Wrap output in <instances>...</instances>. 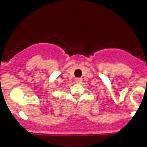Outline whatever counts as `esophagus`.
Masks as SVG:
<instances>
[{
	"mask_svg": "<svg viewBox=\"0 0 147 147\" xmlns=\"http://www.w3.org/2000/svg\"><path fill=\"white\" fill-rule=\"evenodd\" d=\"M82 81V78H76V79H75V82L77 83H81Z\"/></svg>",
	"mask_w": 147,
	"mask_h": 147,
	"instance_id": "34e87169",
	"label": "esophagus"
}]
</instances>
